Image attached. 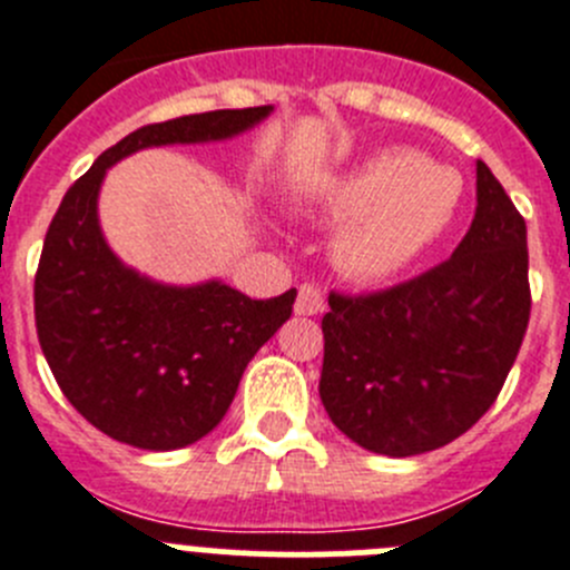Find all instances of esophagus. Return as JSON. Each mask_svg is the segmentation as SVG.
Masks as SVG:
<instances>
[{
  "mask_svg": "<svg viewBox=\"0 0 570 570\" xmlns=\"http://www.w3.org/2000/svg\"><path fill=\"white\" fill-rule=\"evenodd\" d=\"M325 311V294H322L316 285H302L299 294H296V314L299 316H316Z\"/></svg>",
  "mask_w": 570,
  "mask_h": 570,
  "instance_id": "esophagus-1",
  "label": "esophagus"
}]
</instances>
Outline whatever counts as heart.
<instances>
[{"mask_svg": "<svg viewBox=\"0 0 570 570\" xmlns=\"http://www.w3.org/2000/svg\"><path fill=\"white\" fill-rule=\"evenodd\" d=\"M462 176L416 150H380L331 183L322 214L342 223L336 268L356 282H382L414 265L456 219Z\"/></svg>", "mask_w": 570, "mask_h": 570, "instance_id": "b5f03b06", "label": "heart"}]
</instances>
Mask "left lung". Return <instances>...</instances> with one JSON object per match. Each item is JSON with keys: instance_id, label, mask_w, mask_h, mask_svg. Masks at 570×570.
Returning a JSON list of instances; mask_svg holds the SVG:
<instances>
[{"instance_id": "8db88e82", "label": "left lung", "mask_w": 570, "mask_h": 570, "mask_svg": "<svg viewBox=\"0 0 570 570\" xmlns=\"http://www.w3.org/2000/svg\"><path fill=\"white\" fill-rule=\"evenodd\" d=\"M320 396L347 440L385 456L454 442L500 396L531 316L528 230L476 163V214L436 268L376 294L331 291Z\"/></svg>"}]
</instances>
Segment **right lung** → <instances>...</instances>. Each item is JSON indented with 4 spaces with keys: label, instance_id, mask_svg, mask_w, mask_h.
I'll return each instance as SVG.
<instances>
[{
    "label": "right lung",
    "instance_id": "right-lung-1",
    "mask_svg": "<svg viewBox=\"0 0 570 570\" xmlns=\"http://www.w3.org/2000/svg\"><path fill=\"white\" fill-rule=\"evenodd\" d=\"M271 110H208L134 130L70 185L45 234L33 282L39 345L70 405L110 440L174 451L210 434L248 362L294 311L296 288L250 299L219 279L179 288L136 274L99 228L105 174L142 148L239 136Z\"/></svg>",
    "mask_w": 570,
    "mask_h": 570
}]
</instances>
